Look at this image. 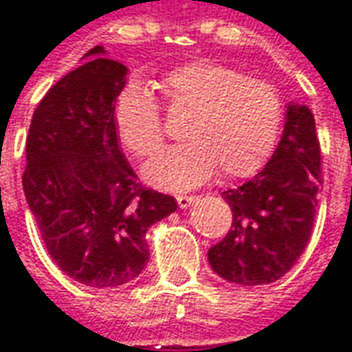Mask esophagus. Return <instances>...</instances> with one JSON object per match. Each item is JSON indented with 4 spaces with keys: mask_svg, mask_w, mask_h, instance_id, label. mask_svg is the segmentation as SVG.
<instances>
[{
    "mask_svg": "<svg viewBox=\"0 0 352 352\" xmlns=\"http://www.w3.org/2000/svg\"><path fill=\"white\" fill-rule=\"evenodd\" d=\"M195 199H197V197H193V195H178V197H176V201H178V207L180 208L191 207V203H193Z\"/></svg>",
    "mask_w": 352,
    "mask_h": 352,
    "instance_id": "obj_1",
    "label": "esophagus"
}]
</instances>
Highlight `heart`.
<instances>
[{"label": "heart", "instance_id": "b5f03b06", "mask_svg": "<svg viewBox=\"0 0 352 352\" xmlns=\"http://www.w3.org/2000/svg\"><path fill=\"white\" fill-rule=\"evenodd\" d=\"M166 107L188 115L182 138L147 162L145 180L159 190L197 188L220 170L222 178H247L261 170L278 144L283 122L280 91L264 80L214 60H193L159 78ZM115 128L120 144L135 157H151L164 140L157 99L130 82L115 99Z\"/></svg>", "mask_w": 352, "mask_h": 352}]
</instances>
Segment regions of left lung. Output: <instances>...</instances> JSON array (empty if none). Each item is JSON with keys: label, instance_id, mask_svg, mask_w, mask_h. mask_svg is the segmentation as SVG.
<instances>
[{"label": "left lung", "instance_id": "left-lung-1", "mask_svg": "<svg viewBox=\"0 0 352 352\" xmlns=\"http://www.w3.org/2000/svg\"><path fill=\"white\" fill-rule=\"evenodd\" d=\"M320 184V144L307 105L287 103L282 140L263 170L222 197L234 222L208 249L212 270L237 285H264L292 270L309 243Z\"/></svg>", "mask_w": 352, "mask_h": 352}]
</instances>
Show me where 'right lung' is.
Here are the masks:
<instances>
[{"label":"right lung","mask_w":352,"mask_h":352,"mask_svg":"<svg viewBox=\"0 0 352 352\" xmlns=\"http://www.w3.org/2000/svg\"><path fill=\"white\" fill-rule=\"evenodd\" d=\"M103 45L45 94L26 138L23 188L50 256L98 289L138 278L149 261L147 230L172 214L170 195L140 186L118 144L113 109L122 63Z\"/></svg>","instance_id":"obj_1"}]
</instances>
